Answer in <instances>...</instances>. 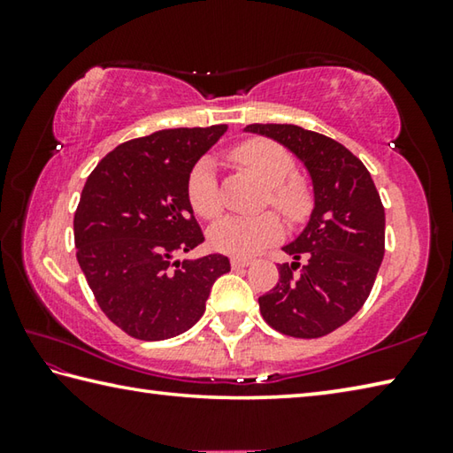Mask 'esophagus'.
Returning a JSON list of instances; mask_svg holds the SVG:
<instances>
[{"instance_id":"1","label":"esophagus","mask_w":453,"mask_h":453,"mask_svg":"<svg viewBox=\"0 0 453 453\" xmlns=\"http://www.w3.org/2000/svg\"><path fill=\"white\" fill-rule=\"evenodd\" d=\"M251 265L250 257H232V267L234 270H243V267Z\"/></svg>"}]
</instances>
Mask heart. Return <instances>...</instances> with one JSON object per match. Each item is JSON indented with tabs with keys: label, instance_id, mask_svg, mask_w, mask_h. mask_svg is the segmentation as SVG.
Instances as JSON below:
<instances>
[{
	"label": "heart",
	"instance_id": "heart-1",
	"mask_svg": "<svg viewBox=\"0 0 453 453\" xmlns=\"http://www.w3.org/2000/svg\"><path fill=\"white\" fill-rule=\"evenodd\" d=\"M232 159L243 170L254 173L267 186L272 208L291 221L302 219L310 210V191L302 181L294 180L296 164L286 148L270 140H250L232 151ZM188 202L199 218L213 219L221 213V194L216 178V165L210 157H202L191 167L186 181ZM281 224L273 213L256 218H224L210 229V245L221 254L250 257L265 245L278 242Z\"/></svg>",
	"mask_w": 453,
	"mask_h": 453
}]
</instances>
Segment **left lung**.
<instances>
[{
    "label": "left lung",
    "mask_w": 453,
    "mask_h": 453,
    "mask_svg": "<svg viewBox=\"0 0 453 453\" xmlns=\"http://www.w3.org/2000/svg\"><path fill=\"white\" fill-rule=\"evenodd\" d=\"M243 132L288 148L313 188L308 224L283 245L294 262L278 267L280 280L259 297V311L281 334L321 337L354 318L370 296L386 242L380 194L365 165L332 137L291 124H251Z\"/></svg>",
    "instance_id": "1"
}]
</instances>
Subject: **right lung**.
I'll return each mask as SVG.
<instances>
[{"mask_svg":"<svg viewBox=\"0 0 453 453\" xmlns=\"http://www.w3.org/2000/svg\"><path fill=\"white\" fill-rule=\"evenodd\" d=\"M227 126L162 129L96 165L73 218L75 248L99 308L127 335L159 342L203 316L226 256L175 259L203 242L186 181Z\"/></svg>","mask_w":453,"mask_h":453,"instance_id":"right-lung-1","label":"right lung"}]
</instances>
